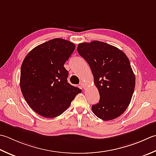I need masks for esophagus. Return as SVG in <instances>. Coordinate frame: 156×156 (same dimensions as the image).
Here are the masks:
<instances>
[{"instance_id": "obj_1", "label": "esophagus", "mask_w": 156, "mask_h": 156, "mask_svg": "<svg viewBox=\"0 0 156 156\" xmlns=\"http://www.w3.org/2000/svg\"><path fill=\"white\" fill-rule=\"evenodd\" d=\"M80 86H81V87L82 88H85V86H86V85H85V84L84 83V82H80Z\"/></svg>"}]
</instances>
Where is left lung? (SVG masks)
<instances>
[{
  "mask_svg": "<svg viewBox=\"0 0 156 156\" xmlns=\"http://www.w3.org/2000/svg\"><path fill=\"white\" fill-rule=\"evenodd\" d=\"M87 61L99 90V102L92 106L94 114L108 121L120 116L130 104L135 87V76L123 51L105 42H82L77 47Z\"/></svg>",
  "mask_w": 156,
  "mask_h": 156,
  "instance_id": "obj_1",
  "label": "left lung"
}]
</instances>
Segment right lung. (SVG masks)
<instances>
[{"mask_svg":"<svg viewBox=\"0 0 156 156\" xmlns=\"http://www.w3.org/2000/svg\"><path fill=\"white\" fill-rule=\"evenodd\" d=\"M75 48L71 42L54 38L34 48L23 60L21 93L30 108L42 116H59L82 92L68 83V72L64 68Z\"/></svg>","mask_w":156,"mask_h":156,"instance_id":"right-lung-1","label":"right lung"}]
</instances>
